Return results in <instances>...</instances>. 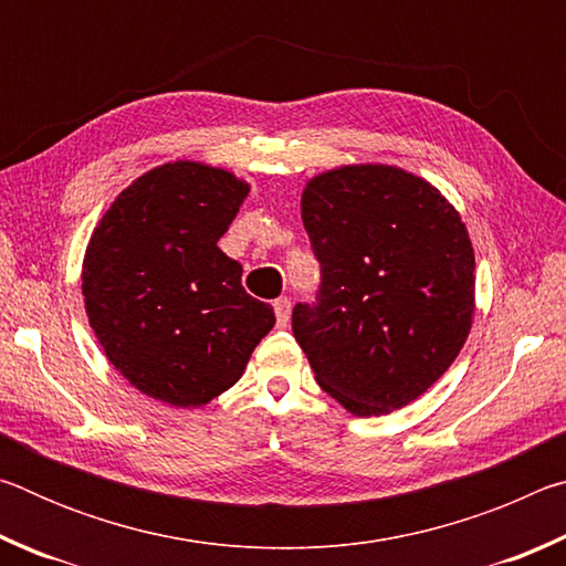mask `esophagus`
<instances>
[{
	"label": "esophagus",
	"instance_id": "obj_1",
	"mask_svg": "<svg viewBox=\"0 0 566 566\" xmlns=\"http://www.w3.org/2000/svg\"><path fill=\"white\" fill-rule=\"evenodd\" d=\"M274 314H276V327H286L290 324V314H292V302L286 300V296H280V300H274Z\"/></svg>",
	"mask_w": 566,
	"mask_h": 566
}]
</instances>
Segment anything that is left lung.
Here are the masks:
<instances>
[{
  "mask_svg": "<svg viewBox=\"0 0 566 566\" xmlns=\"http://www.w3.org/2000/svg\"><path fill=\"white\" fill-rule=\"evenodd\" d=\"M302 222L322 264L292 332L317 385L357 417L407 407L444 375L474 319V249L442 191L389 165L312 177Z\"/></svg>",
  "mask_w": 566,
  "mask_h": 566,
  "instance_id": "1",
  "label": "left lung"
}]
</instances>
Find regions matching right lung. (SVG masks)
I'll return each instance as SVG.
<instances>
[{"mask_svg": "<svg viewBox=\"0 0 566 566\" xmlns=\"http://www.w3.org/2000/svg\"><path fill=\"white\" fill-rule=\"evenodd\" d=\"M249 185L222 167L169 161L114 199L84 252L90 327L142 395L197 409L239 377L274 327V310L242 286L217 247Z\"/></svg>", "mask_w": 566, "mask_h": 566, "instance_id": "obj_1", "label": "right lung"}]
</instances>
